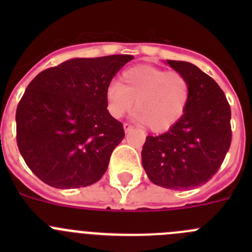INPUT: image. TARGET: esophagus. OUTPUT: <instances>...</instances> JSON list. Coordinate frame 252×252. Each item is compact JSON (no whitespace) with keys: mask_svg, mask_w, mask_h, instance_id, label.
I'll return each mask as SVG.
<instances>
[{"mask_svg":"<svg viewBox=\"0 0 252 252\" xmlns=\"http://www.w3.org/2000/svg\"><path fill=\"white\" fill-rule=\"evenodd\" d=\"M124 128H125V132H128L130 130H132V125L126 122V124H124Z\"/></svg>","mask_w":252,"mask_h":252,"instance_id":"1","label":"esophagus"}]
</instances>
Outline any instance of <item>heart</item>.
Here are the masks:
<instances>
[{
	"mask_svg": "<svg viewBox=\"0 0 252 252\" xmlns=\"http://www.w3.org/2000/svg\"><path fill=\"white\" fill-rule=\"evenodd\" d=\"M104 97L107 110L115 119L130 112L135 101V119L160 132L174 126L184 115L190 98V83L179 72L141 64L125 69L120 82L107 86Z\"/></svg>",
	"mask_w": 252,
	"mask_h": 252,
	"instance_id": "obj_1",
	"label": "heart"
}]
</instances>
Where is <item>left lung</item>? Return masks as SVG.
Wrapping results in <instances>:
<instances>
[{"label": "left lung", "mask_w": 252, "mask_h": 252, "mask_svg": "<svg viewBox=\"0 0 252 252\" xmlns=\"http://www.w3.org/2000/svg\"><path fill=\"white\" fill-rule=\"evenodd\" d=\"M188 78L190 98L182 119L158 136H146L142 166L157 186L187 190L206 184L231 146V107L213 78L192 63L166 60Z\"/></svg>", "instance_id": "left-lung-1"}]
</instances>
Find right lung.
I'll return each instance as SVG.
<instances>
[{
    "mask_svg": "<svg viewBox=\"0 0 252 252\" xmlns=\"http://www.w3.org/2000/svg\"><path fill=\"white\" fill-rule=\"evenodd\" d=\"M132 55L75 58L30 82L16 110V141L31 171L54 188L91 186L107 170L124 126L107 110L106 92Z\"/></svg>",
    "mask_w": 252,
    "mask_h": 252,
    "instance_id": "add662e5",
    "label": "right lung"
}]
</instances>
